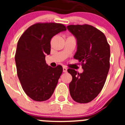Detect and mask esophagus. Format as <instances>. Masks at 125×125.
Returning a JSON list of instances; mask_svg holds the SVG:
<instances>
[{
	"label": "esophagus",
	"instance_id": "34e87169",
	"mask_svg": "<svg viewBox=\"0 0 125 125\" xmlns=\"http://www.w3.org/2000/svg\"><path fill=\"white\" fill-rule=\"evenodd\" d=\"M67 70H68V69H67L66 67H63V68H62V71H63L64 73L67 72Z\"/></svg>",
	"mask_w": 125,
	"mask_h": 125
}]
</instances>
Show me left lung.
<instances>
[{
    "label": "left lung",
    "instance_id": "1",
    "mask_svg": "<svg viewBox=\"0 0 125 125\" xmlns=\"http://www.w3.org/2000/svg\"><path fill=\"white\" fill-rule=\"evenodd\" d=\"M67 29L77 42L74 57L81 62L83 72L68 69L73 79L71 96L76 102L87 103L101 92L110 69V47L104 34L92 25H70Z\"/></svg>",
    "mask_w": 125,
    "mask_h": 125
}]
</instances>
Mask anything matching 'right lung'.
<instances>
[{
	"label": "right lung",
	"mask_w": 125,
	"mask_h": 125,
	"mask_svg": "<svg viewBox=\"0 0 125 125\" xmlns=\"http://www.w3.org/2000/svg\"><path fill=\"white\" fill-rule=\"evenodd\" d=\"M65 31L61 24L37 23L29 27L17 42L15 55L17 76L24 92L34 101H46L54 91L62 68H51L45 57L50 54L52 37Z\"/></svg>",
	"instance_id": "right-lung-1"
}]
</instances>
